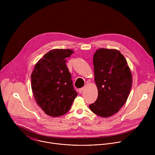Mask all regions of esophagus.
Masks as SVG:
<instances>
[{
  "label": "esophagus",
  "mask_w": 155,
  "mask_h": 155,
  "mask_svg": "<svg viewBox=\"0 0 155 155\" xmlns=\"http://www.w3.org/2000/svg\"><path fill=\"white\" fill-rule=\"evenodd\" d=\"M83 90H84V87H81V88H80V89H79L78 90V92H79V93H82V91H83Z\"/></svg>",
  "instance_id": "obj_1"
}]
</instances>
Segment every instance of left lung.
Here are the masks:
<instances>
[{"instance_id":"8db88e82","label":"left lung","mask_w":155,"mask_h":155,"mask_svg":"<svg viewBox=\"0 0 155 155\" xmlns=\"http://www.w3.org/2000/svg\"><path fill=\"white\" fill-rule=\"evenodd\" d=\"M93 65L98 96L89 107L94 114L107 118L126 103L132 87L131 72L124 56L115 49L97 50Z\"/></svg>"}]
</instances>
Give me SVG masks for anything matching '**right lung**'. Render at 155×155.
<instances>
[{"label":"right lung","instance_id":"obj_1","mask_svg":"<svg viewBox=\"0 0 155 155\" xmlns=\"http://www.w3.org/2000/svg\"><path fill=\"white\" fill-rule=\"evenodd\" d=\"M74 53L69 49L48 51L37 62L31 74V87L35 101L50 117L65 114L77 96L65 63Z\"/></svg>","mask_w":155,"mask_h":155}]
</instances>
